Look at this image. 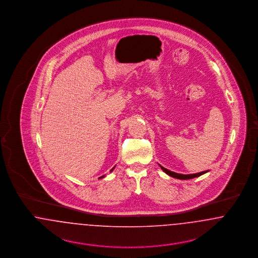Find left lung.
<instances>
[{
  "label": "left lung",
  "mask_w": 258,
  "mask_h": 258,
  "mask_svg": "<svg viewBox=\"0 0 258 258\" xmlns=\"http://www.w3.org/2000/svg\"><path fill=\"white\" fill-rule=\"evenodd\" d=\"M160 168L165 172L166 174H168L169 176H171L173 178H176V179H182V180H188V179H192V178H196L198 176H201L202 174L206 173L207 171L200 172V173H197V174H189V175H183V174H178V173H175V172L170 171L162 166H160Z\"/></svg>",
  "instance_id": "obj_1"
}]
</instances>
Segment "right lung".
<instances>
[{
  "label": "right lung",
  "instance_id": "obj_1",
  "mask_svg": "<svg viewBox=\"0 0 258 258\" xmlns=\"http://www.w3.org/2000/svg\"><path fill=\"white\" fill-rule=\"evenodd\" d=\"M112 170H113V168H112V169H111V171H112ZM102 177H103V176H101V177H99V178H102Z\"/></svg>",
  "mask_w": 258,
  "mask_h": 258
}]
</instances>
